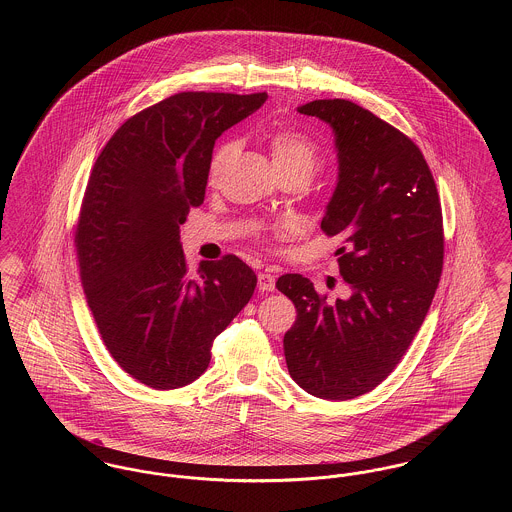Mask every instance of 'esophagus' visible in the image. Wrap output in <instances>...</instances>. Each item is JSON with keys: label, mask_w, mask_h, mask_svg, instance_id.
Listing matches in <instances>:
<instances>
[{"label": "esophagus", "mask_w": 512, "mask_h": 512, "mask_svg": "<svg viewBox=\"0 0 512 512\" xmlns=\"http://www.w3.org/2000/svg\"><path fill=\"white\" fill-rule=\"evenodd\" d=\"M258 290L262 292H274L276 290V278L268 272L258 274Z\"/></svg>", "instance_id": "esophagus-1"}]
</instances>
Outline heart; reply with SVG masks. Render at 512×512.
Listing matches in <instances>:
<instances>
[{
	"label": "heart",
	"mask_w": 512,
	"mask_h": 512,
	"mask_svg": "<svg viewBox=\"0 0 512 512\" xmlns=\"http://www.w3.org/2000/svg\"><path fill=\"white\" fill-rule=\"evenodd\" d=\"M232 153V144H224L217 149L213 163H211V173L217 175L222 163L230 157ZM270 153L274 167H301L307 169L309 173L315 169L319 161V151L317 146L305 138L303 134L295 130H278L270 136Z\"/></svg>",
	"instance_id": "obj_1"
}]
</instances>
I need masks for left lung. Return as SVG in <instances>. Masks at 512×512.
<instances>
[{"label": "left lung", "mask_w": 512, "mask_h": 512, "mask_svg": "<svg viewBox=\"0 0 512 512\" xmlns=\"http://www.w3.org/2000/svg\"><path fill=\"white\" fill-rule=\"evenodd\" d=\"M299 114L335 136L337 183L321 228L343 236L339 272L351 295L329 303L286 274L297 309L284 337L293 380L311 396L351 400L376 388L420 331L443 268L438 189L418 146L351 100H313Z\"/></svg>", "instance_id": "1"}]
</instances>
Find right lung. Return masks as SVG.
Segmentation results:
<instances>
[{
  "mask_svg": "<svg viewBox=\"0 0 512 512\" xmlns=\"http://www.w3.org/2000/svg\"><path fill=\"white\" fill-rule=\"evenodd\" d=\"M268 100L179 92L130 118L98 155L76 228L80 280L114 361L155 390L197 380L250 301L240 258L187 274L179 226L205 201L215 142Z\"/></svg>",
  "mask_w": 512,
  "mask_h": 512,
  "instance_id": "obj_1",
  "label": "right lung"
}]
</instances>
